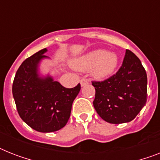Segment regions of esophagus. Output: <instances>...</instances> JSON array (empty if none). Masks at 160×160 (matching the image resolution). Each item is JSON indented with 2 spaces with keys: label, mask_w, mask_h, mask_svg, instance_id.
Listing matches in <instances>:
<instances>
[{
  "label": "esophagus",
  "mask_w": 160,
  "mask_h": 160,
  "mask_svg": "<svg viewBox=\"0 0 160 160\" xmlns=\"http://www.w3.org/2000/svg\"><path fill=\"white\" fill-rule=\"evenodd\" d=\"M80 86H81V87H84V86H85V85H87V84H88V80H84V79L80 80Z\"/></svg>",
  "instance_id": "esophagus-1"
}]
</instances>
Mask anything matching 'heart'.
Segmentation results:
<instances>
[{"label": "heart", "instance_id": "heart-1", "mask_svg": "<svg viewBox=\"0 0 160 160\" xmlns=\"http://www.w3.org/2000/svg\"><path fill=\"white\" fill-rule=\"evenodd\" d=\"M119 64V57L115 53L104 49L91 51L72 61L74 69L81 72L90 70L91 76L96 80H105L113 75Z\"/></svg>", "mask_w": 160, "mask_h": 160}]
</instances>
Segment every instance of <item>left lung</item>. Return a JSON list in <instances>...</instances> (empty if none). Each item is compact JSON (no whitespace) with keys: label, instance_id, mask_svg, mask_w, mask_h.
Wrapping results in <instances>:
<instances>
[{"label":"left lung","instance_id":"obj_1","mask_svg":"<svg viewBox=\"0 0 160 160\" xmlns=\"http://www.w3.org/2000/svg\"><path fill=\"white\" fill-rule=\"evenodd\" d=\"M92 85L96 91L93 107L108 123L132 121L146 102V72L140 59L128 49L117 73Z\"/></svg>","mask_w":160,"mask_h":160}]
</instances>
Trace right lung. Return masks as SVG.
I'll return each instance as SVG.
<instances>
[{
	"instance_id": "1",
	"label": "right lung",
	"mask_w": 160,
	"mask_h": 160,
	"mask_svg": "<svg viewBox=\"0 0 160 160\" xmlns=\"http://www.w3.org/2000/svg\"><path fill=\"white\" fill-rule=\"evenodd\" d=\"M43 49L21 64L16 72L12 92L19 116L32 128L41 132H55L67 124L73 101L80 84L64 88L49 73L43 74L41 62L49 59Z\"/></svg>"
}]
</instances>
